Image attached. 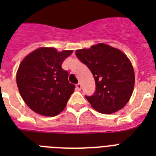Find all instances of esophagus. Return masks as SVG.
<instances>
[{
  "label": "esophagus",
  "instance_id": "obj_1",
  "mask_svg": "<svg viewBox=\"0 0 156 156\" xmlns=\"http://www.w3.org/2000/svg\"><path fill=\"white\" fill-rule=\"evenodd\" d=\"M76 89L78 90H81V87H82V86H81V83H78L76 85Z\"/></svg>",
  "mask_w": 156,
  "mask_h": 156
}]
</instances>
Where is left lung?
<instances>
[{
  "label": "left lung",
  "instance_id": "8db88e82",
  "mask_svg": "<svg viewBox=\"0 0 156 156\" xmlns=\"http://www.w3.org/2000/svg\"><path fill=\"white\" fill-rule=\"evenodd\" d=\"M76 55L94 78V93L85 96L92 107L103 114L123 108L131 97L135 80L133 66L126 55L119 49L98 44L89 49L76 50Z\"/></svg>",
  "mask_w": 156,
  "mask_h": 156
}]
</instances>
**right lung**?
Listing matches in <instances>:
<instances>
[{
  "label": "right lung",
  "mask_w": 156,
  "mask_h": 156,
  "mask_svg": "<svg viewBox=\"0 0 156 156\" xmlns=\"http://www.w3.org/2000/svg\"><path fill=\"white\" fill-rule=\"evenodd\" d=\"M73 51L58 52L41 48L27 56L19 65L16 82L19 93L33 111L55 116L66 108L75 85L68 80L69 73L62 64Z\"/></svg>",
  "instance_id": "obj_1"
}]
</instances>
